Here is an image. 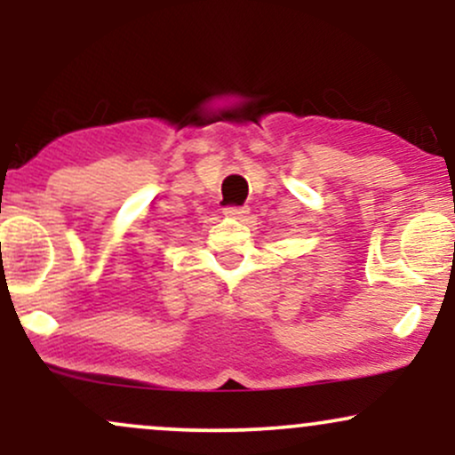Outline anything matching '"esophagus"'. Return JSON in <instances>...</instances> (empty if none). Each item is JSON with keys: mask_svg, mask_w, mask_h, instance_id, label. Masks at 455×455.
I'll list each match as a JSON object with an SVG mask.
<instances>
[{"mask_svg": "<svg viewBox=\"0 0 455 455\" xmlns=\"http://www.w3.org/2000/svg\"><path fill=\"white\" fill-rule=\"evenodd\" d=\"M224 213H227V216H231V218H242L243 213H248V207L231 205V207H227V210H224Z\"/></svg>", "mask_w": 455, "mask_h": 455, "instance_id": "1", "label": "esophagus"}]
</instances>
